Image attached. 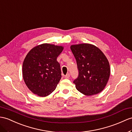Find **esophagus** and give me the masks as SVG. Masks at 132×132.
<instances>
[{"instance_id":"esophagus-1","label":"esophagus","mask_w":132,"mask_h":132,"mask_svg":"<svg viewBox=\"0 0 132 132\" xmlns=\"http://www.w3.org/2000/svg\"><path fill=\"white\" fill-rule=\"evenodd\" d=\"M69 77H70V75H69V73H68V74H67V75H66L65 76V78H67V79L69 78Z\"/></svg>"}]
</instances>
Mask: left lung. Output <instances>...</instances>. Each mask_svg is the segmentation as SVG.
I'll return each mask as SVG.
<instances>
[{
    "label": "left lung",
    "mask_w": 132,
    "mask_h": 132,
    "mask_svg": "<svg viewBox=\"0 0 132 132\" xmlns=\"http://www.w3.org/2000/svg\"><path fill=\"white\" fill-rule=\"evenodd\" d=\"M76 59L78 78L73 81L83 95L91 96L101 92L110 75V64L102 51L94 45L80 44L70 46Z\"/></svg>",
    "instance_id": "1"
}]
</instances>
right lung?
<instances>
[{
	"label": "right lung",
	"instance_id": "1",
	"mask_svg": "<svg viewBox=\"0 0 132 132\" xmlns=\"http://www.w3.org/2000/svg\"><path fill=\"white\" fill-rule=\"evenodd\" d=\"M62 46L43 44L27 54L22 66L23 80L30 90L40 97H46L55 90L62 77L57 57Z\"/></svg>",
	"mask_w": 132,
	"mask_h": 132
}]
</instances>
